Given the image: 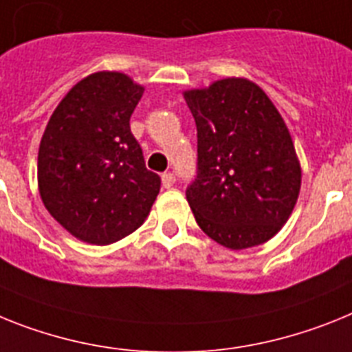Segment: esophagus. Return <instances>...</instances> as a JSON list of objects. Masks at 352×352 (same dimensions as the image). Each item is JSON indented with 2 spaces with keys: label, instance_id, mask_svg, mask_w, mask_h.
Masks as SVG:
<instances>
[{
  "label": "esophagus",
  "instance_id": "obj_1",
  "mask_svg": "<svg viewBox=\"0 0 352 352\" xmlns=\"http://www.w3.org/2000/svg\"><path fill=\"white\" fill-rule=\"evenodd\" d=\"M162 186L164 188H171V186L175 184V175L171 173V171H168V173H162Z\"/></svg>",
  "mask_w": 352,
  "mask_h": 352
}]
</instances>
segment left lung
Returning a JSON list of instances; mask_svg holds the SVG:
<instances>
[{
  "instance_id": "obj_1",
  "label": "left lung",
  "mask_w": 352,
  "mask_h": 352,
  "mask_svg": "<svg viewBox=\"0 0 352 352\" xmlns=\"http://www.w3.org/2000/svg\"><path fill=\"white\" fill-rule=\"evenodd\" d=\"M184 98L197 123V177L186 190L195 220L227 249L265 243L281 231L300 191L285 120L247 78L217 80Z\"/></svg>"
}]
</instances>
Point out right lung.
Masks as SVG:
<instances>
[{"instance_id": "add662e5", "label": "right lung", "mask_w": 352, "mask_h": 352, "mask_svg": "<svg viewBox=\"0 0 352 352\" xmlns=\"http://www.w3.org/2000/svg\"><path fill=\"white\" fill-rule=\"evenodd\" d=\"M143 91L123 73L98 71L71 87L46 125L37 157L41 199L78 240L109 245L129 236L161 190L131 132Z\"/></svg>"}]
</instances>
